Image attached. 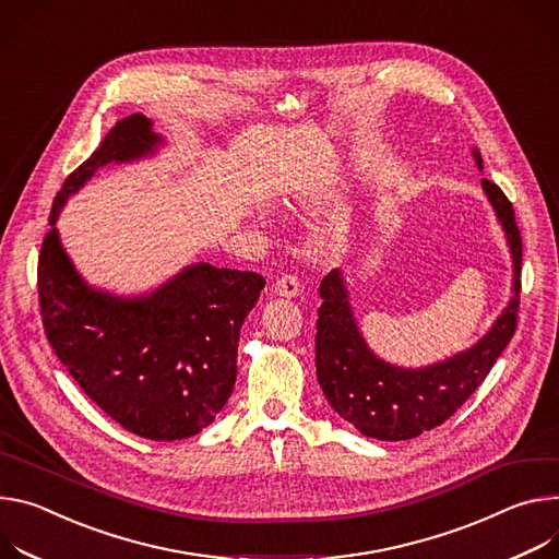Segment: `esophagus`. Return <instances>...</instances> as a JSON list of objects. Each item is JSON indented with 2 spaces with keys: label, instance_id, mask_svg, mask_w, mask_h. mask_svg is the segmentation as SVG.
I'll return each instance as SVG.
<instances>
[{
  "label": "esophagus",
  "instance_id": "34e87169",
  "mask_svg": "<svg viewBox=\"0 0 559 559\" xmlns=\"http://www.w3.org/2000/svg\"><path fill=\"white\" fill-rule=\"evenodd\" d=\"M273 290H275V295L290 299V297H297V295H299L301 286H299V280H297L295 275L286 273V275L277 277V282L273 284Z\"/></svg>",
  "mask_w": 559,
  "mask_h": 559
}]
</instances>
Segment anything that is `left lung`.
Returning a JSON list of instances; mask_svg holds the SVG:
<instances>
[{"instance_id":"obj_1","label":"left lung","mask_w":559,"mask_h":559,"mask_svg":"<svg viewBox=\"0 0 559 559\" xmlns=\"http://www.w3.org/2000/svg\"><path fill=\"white\" fill-rule=\"evenodd\" d=\"M473 157L481 170L477 148H473ZM481 189L509 239L513 297L488 333L471 348L421 368L393 366L368 348L353 318L342 273L331 271L320 284L322 306L316 335L318 382L335 413L366 438L384 442L413 440L447 421L486 380L492 364L515 335L522 288V237L513 204L500 186L481 179Z\"/></svg>"}]
</instances>
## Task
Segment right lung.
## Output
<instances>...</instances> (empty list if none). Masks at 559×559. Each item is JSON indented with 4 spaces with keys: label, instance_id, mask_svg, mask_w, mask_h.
<instances>
[{
    "label": "right lung",
    "instance_id": "right-lung-1",
    "mask_svg": "<svg viewBox=\"0 0 559 559\" xmlns=\"http://www.w3.org/2000/svg\"><path fill=\"white\" fill-rule=\"evenodd\" d=\"M162 144L148 117L129 115L67 177L50 209L37 293L46 337L80 389L135 436L173 442L198 436L228 402L239 329L266 280L200 262L153 293L119 297L82 280L55 228L61 206L97 168L135 162Z\"/></svg>",
    "mask_w": 559,
    "mask_h": 559
}]
</instances>
